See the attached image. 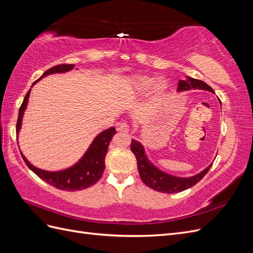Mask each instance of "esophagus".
Returning a JSON list of instances; mask_svg holds the SVG:
<instances>
[{"label":"esophagus","instance_id":"esophagus-1","mask_svg":"<svg viewBox=\"0 0 253 253\" xmlns=\"http://www.w3.org/2000/svg\"><path fill=\"white\" fill-rule=\"evenodd\" d=\"M117 131L127 133L128 132V125L126 124V122H121V124H119L117 126Z\"/></svg>","mask_w":253,"mask_h":253}]
</instances>
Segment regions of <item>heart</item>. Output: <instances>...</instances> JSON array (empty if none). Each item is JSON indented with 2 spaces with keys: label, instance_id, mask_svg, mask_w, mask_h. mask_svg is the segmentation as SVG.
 <instances>
[{
  "label": "heart",
  "instance_id": "b5f03b06",
  "mask_svg": "<svg viewBox=\"0 0 253 253\" xmlns=\"http://www.w3.org/2000/svg\"><path fill=\"white\" fill-rule=\"evenodd\" d=\"M128 85L137 95L145 94L150 90L152 99L163 97L169 89V82L166 79H155L149 75H135L129 77Z\"/></svg>",
  "mask_w": 253,
  "mask_h": 253
}]
</instances>
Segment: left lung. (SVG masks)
I'll return each instance as SVG.
<instances>
[{
  "mask_svg": "<svg viewBox=\"0 0 253 253\" xmlns=\"http://www.w3.org/2000/svg\"><path fill=\"white\" fill-rule=\"evenodd\" d=\"M191 89H205L214 94V90L202 80L191 78L188 76L183 80H179L177 86L178 93ZM131 150L137 159V168H138L141 180L151 189L163 193H178L183 190L193 187L208 173L212 166L211 164L201 173L190 176V177H177V176L159 170L157 167L153 165L147 154H145L143 145L139 141L133 139L131 143Z\"/></svg>",
  "mask_w": 253,
  "mask_h": 253,
  "instance_id": "8db88e82",
  "label": "left lung"
}]
</instances>
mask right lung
Wrapping results in <instances>:
<instances>
[{
  "instance_id": "1",
  "label": "right lung",
  "mask_w": 253,
  "mask_h": 253,
  "mask_svg": "<svg viewBox=\"0 0 253 253\" xmlns=\"http://www.w3.org/2000/svg\"><path fill=\"white\" fill-rule=\"evenodd\" d=\"M74 67V64H60L53 66L45 72L39 79L36 80L33 83V85L48 75L63 74L72 71ZM29 95L30 89L27 91V94L19 110V116L17 121V135H19L22 126L23 115H24V112L27 108ZM115 134H116V129H115V127L104 129L103 132L98 134L95 137L93 142L90 143L86 152L84 153V155L80 158L79 162L76 163L71 168H67L65 170L56 172L45 171L30 164L27 158L22 154V152L21 155L29 169L39 176V177L43 179L45 182L49 183L50 186L64 191H79L95 185V183L100 179L105 168V155L106 153H108L109 144Z\"/></svg>"
}]
</instances>
